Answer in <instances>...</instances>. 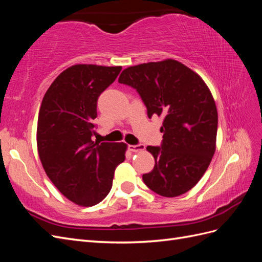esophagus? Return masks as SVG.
<instances>
[{
	"label": "esophagus",
	"mask_w": 262,
	"mask_h": 262,
	"mask_svg": "<svg viewBox=\"0 0 262 262\" xmlns=\"http://www.w3.org/2000/svg\"><path fill=\"white\" fill-rule=\"evenodd\" d=\"M129 149L131 152H141V150L145 149V145L138 144V145H129Z\"/></svg>",
	"instance_id": "34e87169"
}]
</instances>
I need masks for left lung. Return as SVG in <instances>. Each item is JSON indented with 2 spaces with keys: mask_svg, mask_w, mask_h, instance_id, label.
<instances>
[{
  "mask_svg": "<svg viewBox=\"0 0 262 262\" xmlns=\"http://www.w3.org/2000/svg\"><path fill=\"white\" fill-rule=\"evenodd\" d=\"M118 82L137 90L148 118L164 119L161 147H146L155 166L143 175L144 184L163 196L186 193L202 178L216 147L217 110L208 85L173 59L126 68Z\"/></svg>",
  "mask_w": 262,
  "mask_h": 262,
  "instance_id": "1",
  "label": "left lung"
}]
</instances>
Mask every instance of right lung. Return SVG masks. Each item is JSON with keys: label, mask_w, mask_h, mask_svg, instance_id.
I'll list each match as a JSON object with an SVG mask.
<instances>
[{"label": "right lung", "mask_w": 262, "mask_h": 262, "mask_svg": "<svg viewBox=\"0 0 262 262\" xmlns=\"http://www.w3.org/2000/svg\"><path fill=\"white\" fill-rule=\"evenodd\" d=\"M121 67L75 64L58 75L46 92L37 124V148L47 176L81 207L106 198L128 145L94 142L97 99Z\"/></svg>", "instance_id": "1"}]
</instances>
